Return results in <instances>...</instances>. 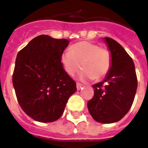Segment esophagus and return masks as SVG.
<instances>
[{
  "mask_svg": "<svg viewBox=\"0 0 148 148\" xmlns=\"http://www.w3.org/2000/svg\"><path fill=\"white\" fill-rule=\"evenodd\" d=\"M83 87V84H81V83H77V90H80Z\"/></svg>",
  "mask_w": 148,
  "mask_h": 148,
  "instance_id": "1",
  "label": "esophagus"
}]
</instances>
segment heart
<instances>
[{
    "mask_svg": "<svg viewBox=\"0 0 148 148\" xmlns=\"http://www.w3.org/2000/svg\"><path fill=\"white\" fill-rule=\"evenodd\" d=\"M60 64L66 74L73 76L83 68L80 78L98 81L103 78L111 68L112 56L109 49L89 41H81L70 47L69 52L60 56Z\"/></svg>",
    "mask_w": 148,
    "mask_h": 148,
    "instance_id": "b5f03b06",
    "label": "heart"
}]
</instances>
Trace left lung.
Here are the masks:
<instances>
[{
	"mask_svg": "<svg viewBox=\"0 0 148 148\" xmlns=\"http://www.w3.org/2000/svg\"><path fill=\"white\" fill-rule=\"evenodd\" d=\"M111 52L112 65L102 82L93 84L94 96L88 102L92 118L101 123L120 120L129 112L137 88L133 60L116 40L106 37Z\"/></svg>",
	"mask_w": 148,
	"mask_h": 148,
	"instance_id": "left-lung-1",
	"label": "left lung"
}]
</instances>
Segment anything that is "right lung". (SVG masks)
<instances>
[{"label": "right lung", "instance_id": "obj_1", "mask_svg": "<svg viewBox=\"0 0 148 148\" xmlns=\"http://www.w3.org/2000/svg\"><path fill=\"white\" fill-rule=\"evenodd\" d=\"M66 39L38 36L17 55L12 83L22 110L41 123L56 121L77 91L76 82L64 71L60 56Z\"/></svg>", "mask_w": 148, "mask_h": 148}]
</instances>
